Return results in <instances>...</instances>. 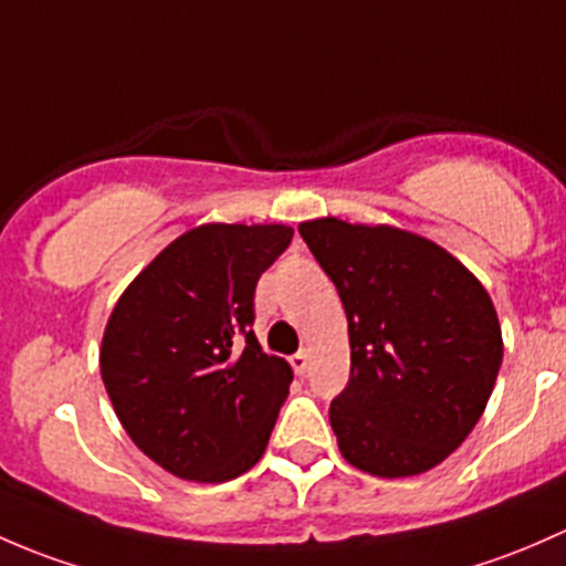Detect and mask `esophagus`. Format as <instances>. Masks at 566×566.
<instances>
[{"label":"esophagus","instance_id":"1","mask_svg":"<svg viewBox=\"0 0 566 566\" xmlns=\"http://www.w3.org/2000/svg\"><path fill=\"white\" fill-rule=\"evenodd\" d=\"M307 365H311V352H307V348H302V352H296L294 357H291V368L300 373V376H305Z\"/></svg>","mask_w":566,"mask_h":566}]
</instances>
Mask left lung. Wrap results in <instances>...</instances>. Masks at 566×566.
Wrapping results in <instances>:
<instances>
[{
    "mask_svg": "<svg viewBox=\"0 0 566 566\" xmlns=\"http://www.w3.org/2000/svg\"><path fill=\"white\" fill-rule=\"evenodd\" d=\"M300 234L348 318L352 376L329 406L343 458L387 480L433 469L474 430L496 384L504 343L491 296L411 231L322 218Z\"/></svg>",
    "mask_w": 566,
    "mask_h": 566,
    "instance_id": "8db88e82",
    "label": "left lung"
}]
</instances>
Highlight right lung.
Segmentation results:
<instances>
[{"label":"right lung","instance_id":"obj_1","mask_svg":"<svg viewBox=\"0 0 566 566\" xmlns=\"http://www.w3.org/2000/svg\"><path fill=\"white\" fill-rule=\"evenodd\" d=\"M281 223H207L155 255L111 313L101 376L133 444L174 476L226 482L259 463L291 368L261 352L253 296L291 244Z\"/></svg>","mask_w":566,"mask_h":566}]
</instances>
